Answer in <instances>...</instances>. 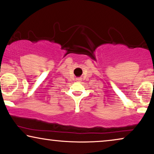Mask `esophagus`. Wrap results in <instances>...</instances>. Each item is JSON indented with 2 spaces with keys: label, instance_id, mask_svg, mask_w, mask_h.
<instances>
[{
  "label": "esophagus",
  "instance_id": "obj_1",
  "mask_svg": "<svg viewBox=\"0 0 154 154\" xmlns=\"http://www.w3.org/2000/svg\"><path fill=\"white\" fill-rule=\"evenodd\" d=\"M76 80H77V81H80V80H81V79H77Z\"/></svg>",
  "mask_w": 154,
  "mask_h": 154
}]
</instances>
